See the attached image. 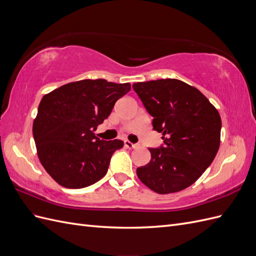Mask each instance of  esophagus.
Wrapping results in <instances>:
<instances>
[{
    "mask_svg": "<svg viewBox=\"0 0 256 256\" xmlns=\"http://www.w3.org/2000/svg\"><path fill=\"white\" fill-rule=\"evenodd\" d=\"M124 144H125V146L127 147V148H136V147H138V144L131 143V142H129L128 140H125V141H124Z\"/></svg>",
    "mask_w": 256,
    "mask_h": 256,
    "instance_id": "obj_1",
    "label": "esophagus"
}]
</instances>
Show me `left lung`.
Masks as SVG:
<instances>
[{
    "instance_id": "obj_1",
    "label": "left lung",
    "mask_w": 256,
    "mask_h": 256,
    "mask_svg": "<svg viewBox=\"0 0 256 256\" xmlns=\"http://www.w3.org/2000/svg\"><path fill=\"white\" fill-rule=\"evenodd\" d=\"M152 118L164 145L148 148L150 161L136 168L140 180L159 194L188 188L212 164L220 146L221 118L198 88L177 79L132 85Z\"/></svg>"
}]
</instances>
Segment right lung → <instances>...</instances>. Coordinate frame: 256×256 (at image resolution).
I'll return each mask as SVG.
<instances>
[{"label": "right lung", "instance_id": "add662e5", "mask_svg": "<svg viewBox=\"0 0 256 256\" xmlns=\"http://www.w3.org/2000/svg\"><path fill=\"white\" fill-rule=\"evenodd\" d=\"M130 88L129 83L88 79L65 84L42 97L33 136L40 164L58 184L81 189L106 174L112 154L124 142L100 140L94 131Z\"/></svg>", "mask_w": 256, "mask_h": 256}]
</instances>
